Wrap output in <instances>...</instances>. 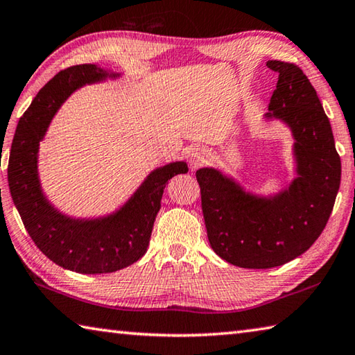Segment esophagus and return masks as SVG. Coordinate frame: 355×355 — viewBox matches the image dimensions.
Returning <instances> with one entry per match:
<instances>
[{"instance_id":"esophagus-1","label":"esophagus","mask_w":355,"mask_h":355,"mask_svg":"<svg viewBox=\"0 0 355 355\" xmlns=\"http://www.w3.org/2000/svg\"><path fill=\"white\" fill-rule=\"evenodd\" d=\"M208 158H209L208 150L202 149V147H197V149H194L189 153V163L192 167H200L208 163Z\"/></svg>"}]
</instances>
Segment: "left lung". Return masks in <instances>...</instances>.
<instances>
[{"label":"left lung","mask_w":355,"mask_h":355,"mask_svg":"<svg viewBox=\"0 0 355 355\" xmlns=\"http://www.w3.org/2000/svg\"><path fill=\"white\" fill-rule=\"evenodd\" d=\"M267 67L279 74L267 118L292 128L298 178L279 196L257 198L211 167L196 173L211 247L242 268L278 267L311 248L329 220L341 178L329 119L307 76L295 63Z\"/></svg>","instance_id":"left-lung-1"}]
</instances>
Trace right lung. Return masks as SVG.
<instances>
[{"label":"right lung","instance_id":"1","mask_svg":"<svg viewBox=\"0 0 355 355\" xmlns=\"http://www.w3.org/2000/svg\"><path fill=\"white\" fill-rule=\"evenodd\" d=\"M108 76L116 74L96 65H74L55 74L18 121L8 166L10 196L31 239L57 266L85 275L118 272L141 259L149 247L167 182L188 172L183 161L159 167L124 208L99 220H74L46 202L37 175L38 143L54 113L76 88Z\"/></svg>","mask_w":355,"mask_h":355}]
</instances>
